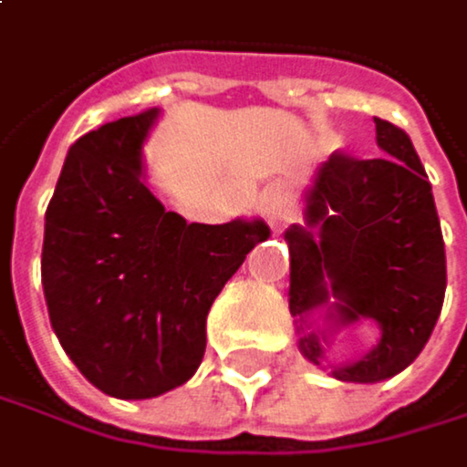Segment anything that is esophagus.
Segmentation results:
<instances>
[{
  "label": "esophagus",
  "mask_w": 467,
  "mask_h": 467,
  "mask_svg": "<svg viewBox=\"0 0 467 467\" xmlns=\"http://www.w3.org/2000/svg\"><path fill=\"white\" fill-rule=\"evenodd\" d=\"M260 210L265 213V218L279 229L285 226L287 221H293L296 215V207H293V199L285 188H271L265 191V196L260 199Z\"/></svg>",
  "instance_id": "34e87169"
}]
</instances>
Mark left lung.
Here are the masks:
<instances>
[{
  "mask_svg": "<svg viewBox=\"0 0 467 467\" xmlns=\"http://www.w3.org/2000/svg\"><path fill=\"white\" fill-rule=\"evenodd\" d=\"M378 158L334 152L304 196L290 246V315L298 350L345 383H380L424 350L446 293V249L432 185L410 136L375 117ZM372 319L379 345L356 362L328 365L339 327Z\"/></svg>",
  "mask_w": 467,
  "mask_h": 467,
  "instance_id": "left-lung-1",
  "label": "left lung"
}]
</instances>
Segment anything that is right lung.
Here are the masks:
<instances>
[{"instance_id": "right-lung-1", "label": "right lung", "mask_w": 467, "mask_h": 467, "mask_svg": "<svg viewBox=\"0 0 467 467\" xmlns=\"http://www.w3.org/2000/svg\"><path fill=\"white\" fill-rule=\"evenodd\" d=\"M158 114L70 144L46 210L51 328L78 372L117 400L161 397L193 378L215 296L271 238L263 218L188 223L152 196L141 150Z\"/></svg>"}]
</instances>
